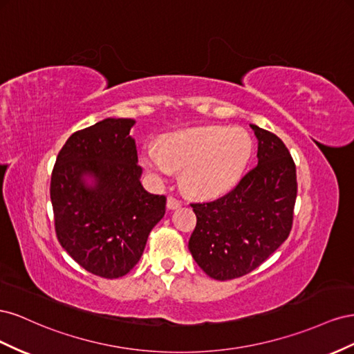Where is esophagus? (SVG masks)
<instances>
[{
  "label": "esophagus",
  "instance_id": "obj_1",
  "mask_svg": "<svg viewBox=\"0 0 354 354\" xmlns=\"http://www.w3.org/2000/svg\"><path fill=\"white\" fill-rule=\"evenodd\" d=\"M180 205H183V201H180L179 198H176V197H174V196H169L167 197V207L169 209H178Z\"/></svg>",
  "mask_w": 354,
  "mask_h": 354
}]
</instances>
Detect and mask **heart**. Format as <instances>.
Returning a JSON list of instances; mask_svg holds the SVG:
<instances>
[{"mask_svg": "<svg viewBox=\"0 0 354 354\" xmlns=\"http://www.w3.org/2000/svg\"><path fill=\"white\" fill-rule=\"evenodd\" d=\"M254 153V139L241 127L207 126L166 136L161 148L147 144L142 163L156 178L183 170L188 194L210 198L233 188Z\"/></svg>", "mask_w": 354, "mask_h": 354, "instance_id": "b5f03b06", "label": "heart"}]
</instances>
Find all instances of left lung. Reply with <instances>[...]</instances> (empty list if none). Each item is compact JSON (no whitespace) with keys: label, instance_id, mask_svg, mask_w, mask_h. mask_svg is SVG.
Wrapping results in <instances>:
<instances>
[{"label":"left lung","instance_id":"obj_1","mask_svg":"<svg viewBox=\"0 0 354 354\" xmlns=\"http://www.w3.org/2000/svg\"><path fill=\"white\" fill-rule=\"evenodd\" d=\"M258 165L214 201L191 203L197 224L188 249L215 280H231L259 267L288 239L297 200V167L281 139L250 124Z\"/></svg>","mask_w":354,"mask_h":354}]
</instances>
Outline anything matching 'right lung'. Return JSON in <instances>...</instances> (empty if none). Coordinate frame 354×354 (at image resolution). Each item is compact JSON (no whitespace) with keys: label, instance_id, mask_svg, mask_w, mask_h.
Segmentation results:
<instances>
[{"label":"right lung","instance_id":"obj_1","mask_svg":"<svg viewBox=\"0 0 354 354\" xmlns=\"http://www.w3.org/2000/svg\"><path fill=\"white\" fill-rule=\"evenodd\" d=\"M132 118H105L73 133L52 171L55 230L68 255L92 274L126 276L165 216L166 197L140 184ZM94 184H85V176Z\"/></svg>","mask_w":354,"mask_h":354}]
</instances>
